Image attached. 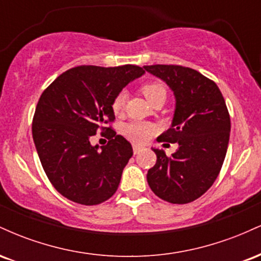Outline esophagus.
I'll return each mask as SVG.
<instances>
[{
    "label": "esophagus",
    "instance_id": "34e87169",
    "mask_svg": "<svg viewBox=\"0 0 261 261\" xmlns=\"http://www.w3.org/2000/svg\"><path fill=\"white\" fill-rule=\"evenodd\" d=\"M133 149H134V153L137 154L141 151V149H142V147H141V146H139V145H134Z\"/></svg>",
    "mask_w": 261,
    "mask_h": 261
}]
</instances>
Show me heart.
Segmentation results:
<instances>
[{
    "instance_id": "1",
    "label": "heart",
    "mask_w": 261,
    "mask_h": 261,
    "mask_svg": "<svg viewBox=\"0 0 261 261\" xmlns=\"http://www.w3.org/2000/svg\"><path fill=\"white\" fill-rule=\"evenodd\" d=\"M141 92L143 93L147 100L151 103L154 98L157 97H164L167 95V88L163 83L161 82H147L145 85L141 86ZM127 94L126 92L121 91L114 97L112 101V109L113 112L119 115L124 112L125 109V103H126ZM157 131L155 125L151 124V122L146 121H133L128 122L122 127V133L128 140L134 141L136 143H143L146 142L149 137Z\"/></svg>"
}]
</instances>
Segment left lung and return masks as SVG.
I'll use <instances>...</instances> for the list:
<instances>
[{
	"label": "left lung",
	"mask_w": 261,
	"mask_h": 261,
	"mask_svg": "<svg viewBox=\"0 0 261 261\" xmlns=\"http://www.w3.org/2000/svg\"><path fill=\"white\" fill-rule=\"evenodd\" d=\"M163 80L175 95L172 127L158 141L178 143L172 155L153 148L157 162L147 173L149 188L170 203H189L212 187L227 153L230 119L216 83L190 67L143 66Z\"/></svg>",
	"instance_id": "1"
}]
</instances>
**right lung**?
<instances>
[{
	"label": "right lung",
	"mask_w": 261,
	"mask_h": 261,
	"mask_svg": "<svg viewBox=\"0 0 261 261\" xmlns=\"http://www.w3.org/2000/svg\"><path fill=\"white\" fill-rule=\"evenodd\" d=\"M145 73L140 66H77L56 79L39 98L32 133L41 166L54 188L71 201L98 205L118 190L122 170L133 155L126 139L116 135L112 101ZM98 130L106 146L90 145Z\"/></svg>",
	"instance_id": "obj_1"
}]
</instances>
